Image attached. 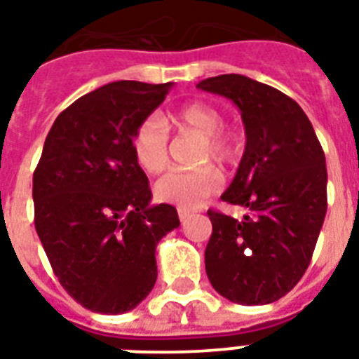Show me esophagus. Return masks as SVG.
Masks as SVG:
<instances>
[{
  "mask_svg": "<svg viewBox=\"0 0 359 359\" xmlns=\"http://www.w3.org/2000/svg\"><path fill=\"white\" fill-rule=\"evenodd\" d=\"M191 215H193V211L187 210V208H177V217H180V221H185Z\"/></svg>",
  "mask_w": 359,
  "mask_h": 359,
  "instance_id": "34e87169",
  "label": "esophagus"
}]
</instances>
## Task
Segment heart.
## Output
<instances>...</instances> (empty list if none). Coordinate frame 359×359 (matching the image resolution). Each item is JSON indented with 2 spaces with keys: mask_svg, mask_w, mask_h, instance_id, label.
I'll use <instances>...</instances> for the list:
<instances>
[{
  "mask_svg": "<svg viewBox=\"0 0 359 359\" xmlns=\"http://www.w3.org/2000/svg\"><path fill=\"white\" fill-rule=\"evenodd\" d=\"M177 130L202 136L196 161L215 163L229 168L238 161L240 138L234 130L223 127V114L208 102H189L172 114ZM133 155L142 170L159 174L168 165V129L159 116H148L136 125L133 133ZM221 187L219 172L210 165L194 170H172L155 183V196L166 204L196 208Z\"/></svg>",
  "mask_w": 359,
  "mask_h": 359,
  "instance_id": "obj_1",
  "label": "heart"
}]
</instances>
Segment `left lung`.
I'll use <instances>...</instances> for the list:
<instances>
[{"label": "left lung", "mask_w": 359, "mask_h": 359, "mask_svg": "<svg viewBox=\"0 0 359 359\" xmlns=\"http://www.w3.org/2000/svg\"><path fill=\"white\" fill-rule=\"evenodd\" d=\"M196 88L240 108L245 151L224 202L241 219L208 211L211 286L230 302L264 305L290 292L309 266L327 210L326 157L298 102L243 74H221Z\"/></svg>", "instance_id": "left-lung-1"}]
</instances>
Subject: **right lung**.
I'll list each match as a JSON object with an SVG mask.
<instances>
[{"label": "right lung", "mask_w": 359, "mask_h": 359, "mask_svg": "<svg viewBox=\"0 0 359 359\" xmlns=\"http://www.w3.org/2000/svg\"><path fill=\"white\" fill-rule=\"evenodd\" d=\"M172 82H112L55 118L33 172L35 230L55 277L93 313L135 309L157 280L155 247L180 226L133 155V133Z\"/></svg>", "instance_id": "1"}]
</instances>
